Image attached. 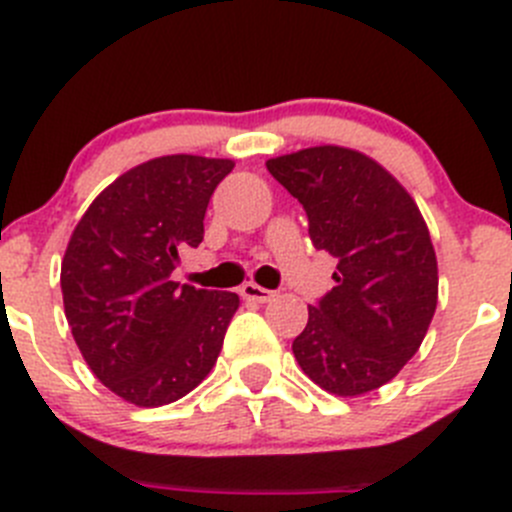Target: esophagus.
Wrapping results in <instances>:
<instances>
[{"label": "esophagus", "mask_w": 512, "mask_h": 512, "mask_svg": "<svg viewBox=\"0 0 512 512\" xmlns=\"http://www.w3.org/2000/svg\"><path fill=\"white\" fill-rule=\"evenodd\" d=\"M241 296L248 301H256V304H266V301H271L276 296V291L271 289H264V286L259 284H243L241 286Z\"/></svg>", "instance_id": "1"}]
</instances>
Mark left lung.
<instances>
[{
  "label": "left lung",
  "mask_w": 512,
  "mask_h": 512,
  "mask_svg": "<svg viewBox=\"0 0 512 512\" xmlns=\"http://www.w3.org/2000/svg\"><path fill=\"white\" fill-rule=\"evenodd\" d=\"M304 206L309 236L339 261L291 349L311 382L339 397L372 392L415 357L437 306V259L410 193L367 155L319 145L271 158Z\"/></svg>",
  "instance_id": "1"
}]
</instances>
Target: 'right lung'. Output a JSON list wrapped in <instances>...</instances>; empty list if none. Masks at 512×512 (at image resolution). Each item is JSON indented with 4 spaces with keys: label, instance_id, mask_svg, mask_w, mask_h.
<instances>
[{
    "label": "right lung",
    "instance_id": "add662e5",
    "mask_svg": "<svg viewBox=\"0 0 512 512\" xmlns=\"http://www.w3.org/2000/svg\"><path fill=\"white\" fill-rule=\"evenodd\" d=\"M233 160L165 155L120 175L92 201L62 259V301L82 357L110 392L138 407L170 405L221 354L233 291L175 284L186 246Z\"/></svg>",
    "mask_w": 512,
    "mask_h": 512
}]
</instances>
